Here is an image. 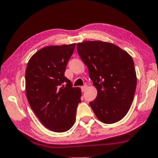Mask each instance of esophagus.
Instances as JSON below:
<instances>
[{"mask_svg":"<svg viewBox=\"0 0 158 158\" xmlns=\"http://www.w3.org/2000/svg\"><path fill=\"white\" fill-rule=\"evenodd\" d=\"M87 85H84V86H81V91L83 92V93H84V92H85V90H86V88H87Z\"/></svg>","mask_w":158,"mask_h":158,"instance_id":"obj_1","label":"esophagus"}]
</instances>
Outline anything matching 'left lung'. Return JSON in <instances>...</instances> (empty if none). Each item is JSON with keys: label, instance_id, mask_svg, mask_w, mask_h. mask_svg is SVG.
<instances>
[{"label": "left lung", "instance_id": "8db88e82", "mask_svg": "<svg viewBox=\"0 0 158 158\" xmlns=\"http://www.w3.org/2000/svg\"><path fill=\"white\" fill-rule=\"evenodd\" d=\"M77 49L97 90L95 99L90 102L94 114L105 124L121 120L130 109L136 90L132 57L117 45L100 41L77 44Z\"/></svg>", "mask_w": 158, "mask_h": 158}]
</instances>
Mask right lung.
<instances>
[{
	"mask_svg": "<svg viewBox=\"0 0 158 158\" xmlns=\"http://www.w3.org/2000/svg\"><path fill=\"white\" fill-rule=\"evenodd\" d=\"M76 44L42 48L31 57L25 71V89L30 107L43 124L63 133L71 128L81 102L79 88L65 77Z\"/></svg>",
	"mask_w": 158,
	"mask_h": 158,
	"instance_id": "1",
	"label": "right lung"
}]
</instances>
